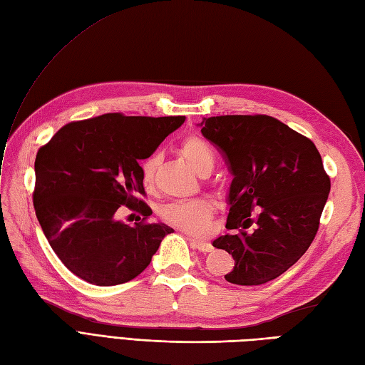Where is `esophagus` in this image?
Segmentation results:
<instances>
[{
    "label": "esophagus",
    "instance_id": "obj_1",
    "mask_svg": "<svg viewBox=\"0 0 365 365\" xmlns=\"http://www.w3.org/2000/svg\"><path fill=\"white\" fill-rule=\"evenodd\" d=\"M189 240H190V243L195 246V250H198L200 252L206 254V252H210L213 250V246L209 242H201V240L190 238V237H189Z\"/></svg>",
    "mask_w": 365,
    "mask_h": 365
}]
</instances>
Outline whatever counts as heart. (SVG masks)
<instances>
[{
	"instance_id": "b5f03b06",
	"label": "heart",
	"mask_w": 365,
	"mask_h": 365,
	"mask_svg": "<svg viewBox=\"0 0 365 365\" xmlns=\"http://www.w3.org/2000/svg\"><path fill=\"white\" fill-rule=\"evenodd\" d=\"M181 153L198 173H209L215 164L212 147L200 136L190 135L181 142ZM159 165V155H150L140 163V181L144 187H152ZM161 218L167 225L192 235H204L209 232L215 206L206 198L176 200L165 204L161 209Z\"/></svg>"
}]
</instances>
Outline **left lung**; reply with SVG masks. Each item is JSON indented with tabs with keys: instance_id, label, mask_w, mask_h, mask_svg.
Wrapping results in <instances>:
<instances>
[{
	"instance_id": "left-lung-1",
	"label": "left lung",
	"mask_w": 365,
	"mask_h": 365,
	"mask_svg": "<svg viewBox=\"0 0 365 365\" xmlns=\"http://www.w3.org/2000/svg\"><path fill=\"white\" fill-rule=\"evenodd\" d=\"M201 127L234 175L226 223L232 234L213 242L235 260L225 279L263 285L288 271L313 243L330 176L313 140L271 115H215L204 118Z\"/></svg>"
}]
</instances>
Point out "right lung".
I'll return each instance as SVG.
<instances>
[{
  "mask_svg": "<svg viewBox=\"0 0 365 365\" xmlns=\"http://www.w3.org/2000/svg\"><path fill=\"white\" fill-rule=\"evenodd\" d=\"M184 115L148 118L108 113L61 127L35 158L34 207L52 250L66 268L99 287L130 282L173 232L148 223L152 209L140 159L180 128ZM120 205L139 211L130 227L115 220Z\"/></svg>",
  "mask_w": 365,
  "mask_h": 365,
  "instance_id": "right-lung-1",
  "label": "right lung"
}]
</instances>
